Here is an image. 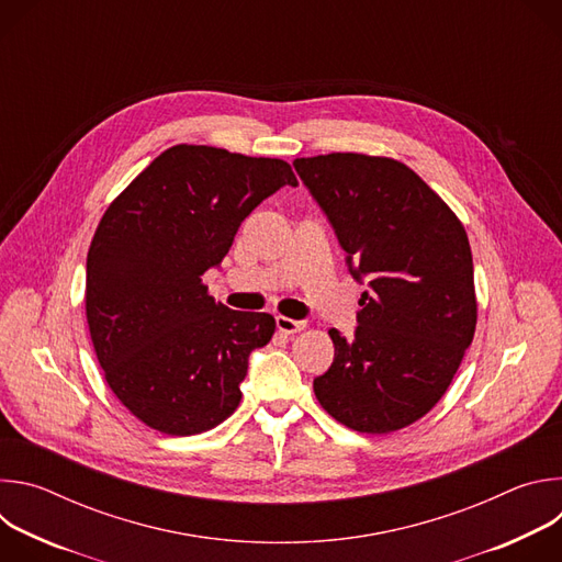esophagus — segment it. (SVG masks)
<instances>
[{"mask_svg":"<svg viewBox=\"0 0 562 562\" xmlns=\"http://www.w3.org/2000/svg\"><path fill=\"white\" fill-rule=\"evenodd\" d=\"M276 327L280 334H286V336H293L297 331L304 329V323H300V319H291L286 315H276Z\"/></svg>","mask_w":562,"mask_h":562,"instance_id":"obj_1","label":"esophagus"}]
</instances>
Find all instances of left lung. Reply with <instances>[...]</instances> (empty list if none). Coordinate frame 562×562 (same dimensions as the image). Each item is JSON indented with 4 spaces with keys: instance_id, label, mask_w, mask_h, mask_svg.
Returning a JSON list of instances; mask_svg holds the SVG:
<instances>
[{
    "instance_id": "8db88e82",
    "label": "left lung",
    "mask_w": 562,
    "mask_h": 562,
    "mask_svg": "<svg viewBox=\"0 0 562 562\" xmlns=\"http://www.w3.org/2000/svg\"><path fill=\"white\" fill-rule=\"evenodd\" d=\"M293 167L347 251L360 297L353 338L336 329L323 409L360 434H389L429 414L473 340V260L458 215L407 165L364 153L297 157Z\"/></svg>"
}]
</instances>
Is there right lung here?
<instances>
[{
  "mask_svg": "<svg viewBox=\"0 0 562 562\" xmlns=\"http://www.w3.org/2000/svg\"><path fill=\"white\" fill-rule=\"evenodd\" d=\"M297 180L284 159L178 144L109 204L87 258V323L104 378L146 427L193 436L239 405L276 319L209 295L204 271L243 220Z\"/></svg>",
  "mask_w": 562,
  "mask_h": 562,
  "instance_id": "add662e5",
  "label": "right lung"
}]
</instances>
